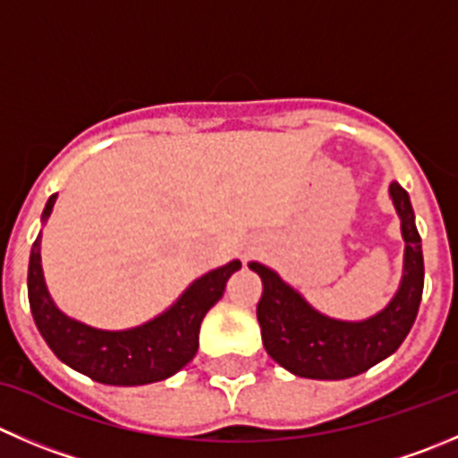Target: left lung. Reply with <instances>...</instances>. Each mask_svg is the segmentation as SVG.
Returning <instances> with one entry per match:
<instances>
[{"mask_svg": "<svg viewBox=\"0 0 458 458\" xmlns=\"http://www.w3.org/2000/svg\"><path fill=\"white\" fill-rule=\"evenodd\" d=\"M389 192L403 221L405 275L396 297L383 313L365 322L324 318L301 300L300 293L286 286L277 273L257 261L250 264L264 282L257 319L266 353L291 374L315 380L352 378L392 356L410 333L423 297V250L410 197L398 183L389 185Z\"/></svg>", "mask_w": 458, "mask_h": 458, "instance_id": "left-lung-1", "label": "left lung"}]
</instances>
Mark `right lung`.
<instances>
[{
	"label": "right lung",
	"mask_w": 458,
	"mask_h": 458,
	"mask_svg": "<svg viewBox=\"0 0 458 458\" xmlns=\"http://www.w3.org/2000/svg\"><path fill=\"white\" fill-rule=\"evenodd\" d=\"M57 194L47 201L42 221L48 219ZM242 261H230L203 275L181 295L167 313L130 331H98L66 318L55 309L44 286L39 264V237L30 248L29 301L39 333L62 362L102 385H149L170 378L188 365L199 349V328L208 310L221 300L230 275Z\"/></svg>",
	"instance_id": "right-lung-1"
}]
</instances>
